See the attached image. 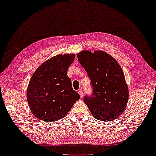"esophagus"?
<instances>
[{"mask_svg": "<svg viewBox=\"0 0 156 156\" xmlns=\"http://www.w3.org/2000/svg\"><path fill=\"white\" fill-rule=\"evenodd\" d=\"M78 93H79V95H80L81 98H83V93L81 89L78 90Z\"/></svg>", "mask_w": 156, "mask_h": 156, "instance_id": "34e87169", "label": "esophagus"}]
</instances>
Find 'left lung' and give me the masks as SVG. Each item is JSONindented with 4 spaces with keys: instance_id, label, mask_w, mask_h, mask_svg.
Listing matches in <instances>:
<instances>
[{
    "instance_id": "left-lung-1",
    "label": "left lung",
    "mask_w": 156,
    "mask_h": 156,
    "mask_svg": "<svg viewBox=\"0 0 156 156\" xmlns=\"http://www.w3.org/2000/svg\"><path fill=\"white\" fill-rule=\"evenodd\" d=\"M79 62L91 79L93 92L83 99L93 116L105 122L113 121L125 111L129 90L123 71L110 55L103 51H83Z\"/></svg>"
}]
</instances>
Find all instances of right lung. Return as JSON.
<instances>
[{
    "label": "right lung",
    "instance_id": "obj_1",
    "mask_svg": "<svg viewBox=\"0 0 156 156\" xmlns=\"http://www.w3.org/2000/svg\"><path fill=\"white\" fill-rule=\"evenodd\" d=\"M75 54L57 55L44 61L31 77L27 99L31 112L43 122H56L67 115L80 99L67 72Z\"/></svg>",
    "mask_w": 156,
    "mask_h": 156
}]
</instances>
